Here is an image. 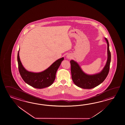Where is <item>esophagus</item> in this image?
I'll use <instances>...</instances> for the list:
<instances>
[{
	"instance_id": "esophagus-1",
	"label": "esophagus",
	"mask_w": 125,
	"mask_h": 125,
	"mask_svg": "<svg viewBox=\"0 0 125 125\" xmlns=\"http://www.w3.org/2000/svg\"><path fill=\"white\" fill-rule=\"evenodd\" d=\"M67 58L71 59V58L72 56H71V55L68 54V55H67Z\"/></svg>"
}]
</instances>
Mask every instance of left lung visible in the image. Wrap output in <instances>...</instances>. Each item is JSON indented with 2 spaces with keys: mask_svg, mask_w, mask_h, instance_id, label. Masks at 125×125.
I'll return each instance as SVG.
<instances>
[{
  "mask_svg": "<svg viewBox=\"0 0 125 125\" xmlns=\"http://www.w3.org/2000/svg\"><path fill=\"white\" fill-rule=\"evenodd\" d=\"M105 40L107 43L108 58L104 69L99 73L94 75H88L82 70L79 64L76 61L73 60L70 61L72 78L76 86L84 89H91L101 84L107 77L110 70L111 53L108 41L106 38H105Z\"/></svg>",
  "mask_w": 125,
  "mask_h": 125,
  "instance_id": "left-lung-1",
  "label": "left lung"
}]
</instances>
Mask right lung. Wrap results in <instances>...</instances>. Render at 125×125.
<instances>
[{
  "instance_id": "add662e5",
  "label": "right lung",
  "mask_w": 125,
  "mask_h": 125,
  "mask_svg": "<svg viewBox=\"0 0 125 125\" xmlns=\"http://www.w3.org/2000/svg\"><path fill=\"white\" fill-rule=\"evenodd\" d=\"M64 59V57H62L57 60L43 71L33 73L26 70L23 67L20 58L19 50L17 55L19 71L21 77L27 84L36 89H43L53 84L56 71Z\"/></svg>"
}]
</instances>
